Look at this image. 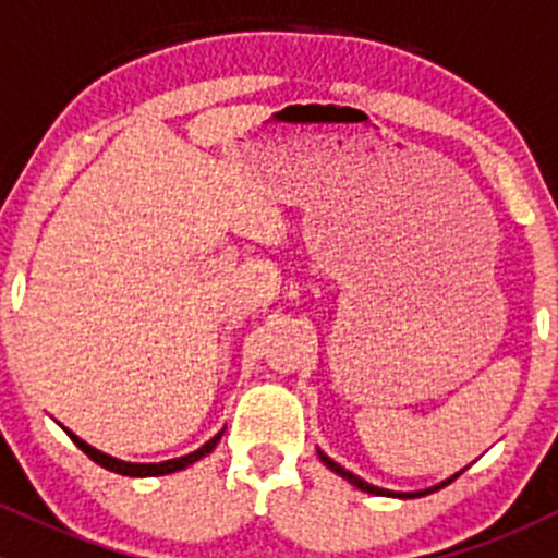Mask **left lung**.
I'll return each instance as SVG.
<instances>
[{
    "mask_svg": "<svg viewBox=\"0 0 558 558\" xmlns=\"http://www.w3.org/2000/svg\"><path fill=\"white\" fill-rule=\"evenodd\" d=\"M318 459L324 461V464L329 466L331 472H337V475H340V477H345L348 483H353V486H356L359 492L375 494V497H399V499H415V497H426V494H432V492H437V488L448 486V483L456 481V475H459V472H456V475L446 477V481H442V483H437V486H429V488H424V492H388V488H378V486H373V483L362 481V477H359V475H353V472H348L345 466H340V464H337V461H335V459H329V456H326L324 451H318Z\"/></svg>",
    "mask_w": 558,
    "mask_h": 558,
    "instance_id": "left-lung-1",
    "label": "left lung"
}]
</instances>
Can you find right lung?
<instances>
[{
  "label": "right lung",
  "mask_w": 558,
  "mask_h": 558,
  "mask_svg": "<svg viewBox=\"0 0 558 558\" xmlns=\"http://www.w3.org/2000/svg\"><path fill=\"white\" fill-rule=\"evenodd\" d=\"M66 435L72 437V442H75L77 448H81L83 453L88 456V459L92 461H97L99 466H105V470H110V472H118V475H129V477H154V475H170V472H180V470H185V466L189 464H194V461H199L202 456H207L213 451V448L218 446V440H221V435H223V429L218 432L216 437H213V440H207L205 446L202 448H196L194 453H189V456H180V459H170V461H159V464H134V461H121V459H112V456H107V453H102V451H97V448H92L88 446V442H83L81 437L77 435H72L70 429H64Z\"/></svg>",
  "instance_id": "obj_1"
}]
</instances>
